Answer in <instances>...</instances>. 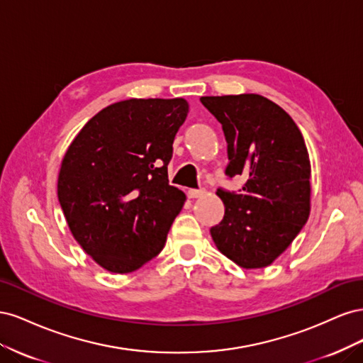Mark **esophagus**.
Here are the masks:
<instances>
[{
  "instance_id": "esophagus-1",
  "label": "esophagus",
  "mask_w": 363,
  "mask_h": 363,
  "mask_svg": "<svg viewBox=\"0 0 363 363\" xmlns=\"http://www.w3.org/2000/svg\"><path fill=\"white\" fill-rule=\"evenodd\" d=\"M206 194V189H189L188 191V196L189 199H200V196H203Z\"/></svg>"
}]
</instances>
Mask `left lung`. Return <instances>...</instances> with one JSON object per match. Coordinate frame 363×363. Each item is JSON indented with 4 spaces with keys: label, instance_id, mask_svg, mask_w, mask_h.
Listing matches in <instances>:
<instances>
[{
    "label": "left lung",
    "instance_id": "8db88e82",
    "mask_svg": "<svg viewBox=\"0 0 363 363\" xmlns=\"http://www.w3.org/2000/svg\"><path fill=\"white\" fill-rule=\"evenodd\" d=\"M223 125L230 179L218 189L223 221L211 228L216 248L245 269L265 268L286 250L311 213V160L300 128L280 106L257 94L201 96Z\"/></svg>",
    "mask_w": 363,
    "mask_h": 363
}]
</instances>
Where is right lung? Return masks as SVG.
I'll return each instance as SVG.
<instances>
[{
    "label": "right lung",
    "mask_w": 363,
    "mask_h": 363,
    "mask_svg": "<svg viewBox=\"0 0 363 363\" xmlns=\"http://www.w3.org/2000/svg\"><path fill=\"white\" fill-rule=\"evenodd\" d=\"M183 98H130L87 121L65 152L57 196L77 242L115 274L139 269L167 242L186 195L168 182Z\"/></svg>",
    "instance_id": "1"
}]
</instances>
